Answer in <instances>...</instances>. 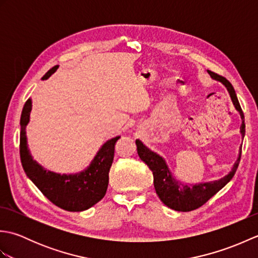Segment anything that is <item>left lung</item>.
<instances>
[{
    "label": "left lung",
    "mask_w": 258,
    "mask_h": 258,
    "mask_svg": "<svg viewBox=\"0 0 258 258\" xmlns=\"http://www.w3.org/2000/svg\"><path fill=\"white\" fill-rule=\"evenodd\" d=\"M213 80L221 82L222 84L225 85L229 95L233 101L235 108L237 109L242 117V126H240V133L244 138L245 135V123H244V113L240 108L239 102L237 100L236 93L233 85L229 82L214 72H208ZM136 146H138V154L140 158L143 161L147 166L150 167L153 172V177H154V187L156 194L160 197V200L167 207L172 208L174 211L178 212H190L196 208L204 205L205 203L215 195L218 190H221L236 173L238 164L240 161V155H242V147H240L239 155L237 161L235 162L232 171L229 172L226 176L218 180L207 183H200L195 185L182 184L179 180L175 179L172 173L169 172L167 164L162 156L156 153L151 151L150 149L142 143L140 140H136Z\"/></svg>",
    "instance_id": "1"
}]
</instances>
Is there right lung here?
I'll list each match as a JSON object with an SVG mask.
<instances>
[{"mask_svg":"<svg viewBox=\"0 0 258 258\" xmlns=\"http://www.w3.org/2000/svg\"><path fill=\"white\" fill-rule=\"evenodd\" d=\"M57 70L52 68L43 76L47 80ZM32 100L29 98L24 104L21 115L20 133V156L24 172L36 187L54 205L69 212H82L100 202L106 193L108 185V172L114 158V147L119 136L108 140L104 143L90 166L76 174H58L43 168L33 160L27 147L26 125L30 120Z\"/></svg>","mask_w":258,"mask_h":258,"instance_id":"right-lung-1","label":"right lung"}]
</instances>
